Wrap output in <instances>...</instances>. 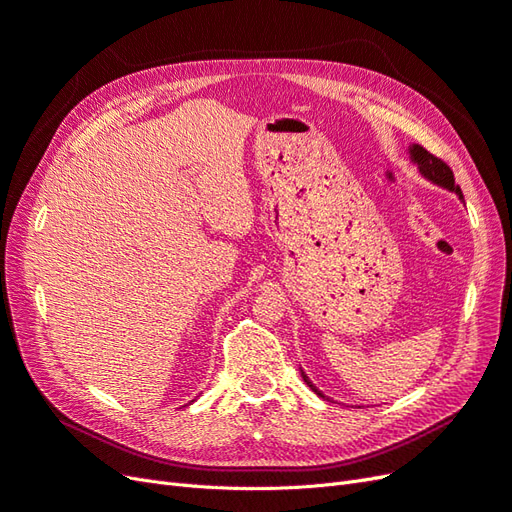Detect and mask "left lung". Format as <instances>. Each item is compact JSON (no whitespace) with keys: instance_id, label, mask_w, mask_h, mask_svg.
<instances>
[{"instance_id":"left-lung-1","label":"left lung","mask_w":512,"mask_h":512,"mask_svg":"<svg viewBox=\"0 0 512 512\" xmlns=\"http://www.w3.org/2000/svg\"><path fill=\"white\" fill-rule=\"evenodd\" d=\"M410 155H412V161L418 166V170L422 172V176H426L428 180H433L435 185H441V187H445V189H449V191H454V193L464 201L462 191H460V187L456 185L454 172H452V168H449L443 159L435 157L433 153H428V151H426L424 147H420V145L410 147ZM300 374H302L304 382L309 384L319 397H325V395L319 391V388L309 380V376H306L302 370H300Z\"/></svg>"}]
</instances>
